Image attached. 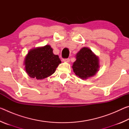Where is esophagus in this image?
Returning <instances> with one entry per match:
<instances>
[{
  "label": "esophagus",
  "mask_w": 129,
  "mask_h": 129,
  "mask_svg": "<svg viewBox=\"0 0 129 129\" xmlns=\"http://www.w3.org/2000/svg\"><path fill=\"white\" fill-rule=\"evenodd\" d=\"M62 60L64 62H69L70 61L69 58H64Z\"/></svg>",
  "instance_id": "1"
}]
</instances>
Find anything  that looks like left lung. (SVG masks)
<instances>
[{
    "mask_svg": "<svg viewBox=\"0 0 129 129\" xmlns=\"http://www.w3.org/2000/svg\"><path fill=\"white\" fill-rule=\"evenodd\" d=\"M76 58L72 68L75 75L82 80H86L93 77L99 71V57L89 48H82L76 54Z\"/></svg>",
    "mask_w": 129,
    "mask_h": 129,
    "instance_id": "1",
    "label": "left lung"
}]
</instances>
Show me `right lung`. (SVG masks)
Here are the masks:
<instances>
[{
    "label": "right lung",
    "instance_id": "right-lung-1",
    "mask_svg": "<svg viewBox=\"0 0 129 129\" xmlns=\"http://www.w3.org/2000/svg\"><path fill=\"white\" fill-rule=\"evenodd\" d=\"M58 55L54 54L49 45L29 50L24 61L25 71L31 78L43 80L51 76L61 64Z\"/></svg>",
    "mask_w": 129,
    "mask_h": 129
}]
</instances>
